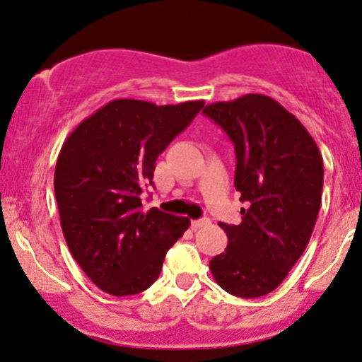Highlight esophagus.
<instances>
[{
	"label": "esophagus",
	"instance_id": "34e87169",
	"mask_svg": "<svg viewBox=\"0 0 362 362\" xmlns=\"http://www.w3.org/2000/svg\"><path fill=\"white\" fill-rule=\"evenodd\" d=\"M209 224H211V219H207V217H204V219L192 221V228H194V229H202V228H207Z\"/></svg>",
	"mask_w": 362,
	"mask_h": 362
}]
</instances>
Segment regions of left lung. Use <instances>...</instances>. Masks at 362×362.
Instances as JSON below:
<instances>
[{
  "label": "left lung",
  "instance_id": "1",
  "mask_svg": "<svg viewBox=\"0 0 362 362\" xmlns=\"http://www.w3.org/2000/svg\"><path fill=\"white\" fill-rule=\"evenodd\" d=\"M236 150L234 185L243 221L221 223L228 247L209 263L221 288L263 297L285 280L310 241L319 216L324 162L305 126L263 94L212 103L202 111Z\"/></svg>",
  "mask_w": 362,
  "mask_h": 362
}]
</instances>
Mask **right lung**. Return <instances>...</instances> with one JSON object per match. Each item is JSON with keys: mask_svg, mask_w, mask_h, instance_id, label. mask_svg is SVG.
I'll return each instance as SVG.
<instances>
[{"mask_svg": "<svg viewBox=\"0 0 362 362\" xmlns=\"http://www.w3.org/2000/svg\"><path fill=\"white\" fill-rule=\"evenodd\" d=\"M204 101L156 106L115 99L69 134L55 165L60 226L89 280L115 297L150 288L167 251L189 229V217L141 207L143 187L158 155Z\"/></svg>", "mask_w": 362, "mask_h": 362, "instance_id": "right-lung-1", "label": "right lung"}]
</instances>
